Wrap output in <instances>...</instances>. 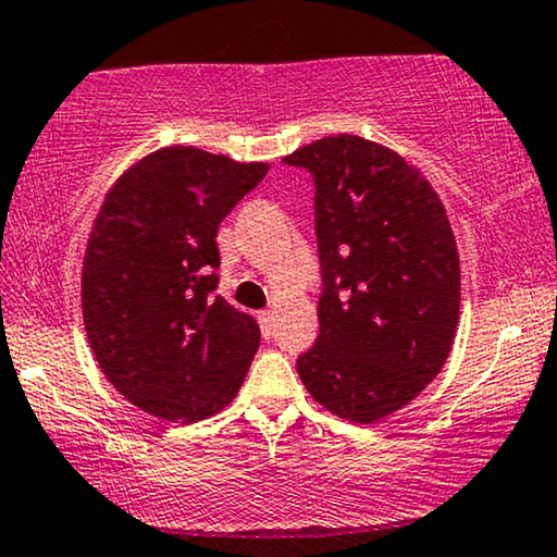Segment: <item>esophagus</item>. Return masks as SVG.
<instances>
[{"label":"esophagus","instance_id":"obj_1","mask_svg":"<svg viewBox=\"0 0 557 557\" xmlns=\"http://www.w3.org/2000/svg\"><path fill=\"white\" fill-rule=\"evenodd\" d=\"M258 324H261V332H263V337H271V332H273V311H258Z\"/></svg>","mask_w":557,"mask_h":557}]
</instances>
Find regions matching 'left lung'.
<instances>
[{
  "label": "left lung",
  "mask_w": 557,
  "mask_h": 557,
  "mask_svg": "<svg viewBox=\"0 0 557 557\" xmlns=\"http://www.w3.org/2000/svg\"><path fill=\"white\" fill-rule=\"evenodd\" d=\"M317 182L324 292L319 337L296 360L330 413L375 423L444 368L459 324V250L446 208L418 166L355 134L284 157Z\"/></svg>",
  "instance_id": "8db88e82"
}]
</instances>
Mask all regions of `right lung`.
Here are the masks:
<instances>
[{
  "label": "right lung",
  "instance_id": "add662e5",
  "mask_svg": "<svg viewBox=\"0 0 557 557\" xmlns=\"http://www.w3.org/2000/svg\"><path fill=\"white\" fill-rule=\"evenodd\" d=\"M265 162L197 147L136 159L106 195L83 256V324L98 368L144 413L215 416L238 395L261 330L218 286V225Z\"/></svg>",
  "mask_w": 557,
  "mask_h": 557
}]
</instances>
